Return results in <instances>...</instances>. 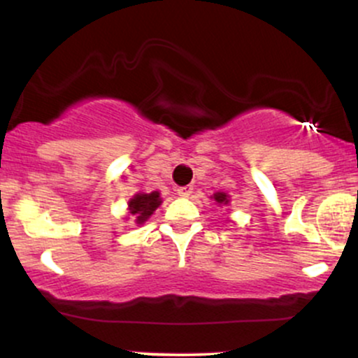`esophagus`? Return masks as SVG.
I'll return each instance as SVG.
<instances>
[{
  "label": "esophagus",
  "instance_id": "34e87169",
  "mask_svg": "<svg viewBox=\"0 0 358 358\" xmlns=\"http://www.w3.org/2000/svg\"><path fill=\"white\" fill-rule=\"evenodd\" d=\"M192 192H193L192 185H185V187H178V188H176V193H178L180 196H188V195H192Z\"/></svg>",
  "mask_w": 358,
  "mask_h": 358
}]
</instances>
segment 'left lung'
Instances as JSON below:
<instances>
[{
	"label": "left lung",
	"mask_w": 358,
	"mask_h": 358,
	"mask_svg": "<svg viewBox=\"0 0 358 358\" xmlns=\"http://www.w3.org/2000/svg\"><path fill=\"white\" fill-rule=\"evenodd\" d=\"M213 199H215L219 203H229V199L225 193H220V192L215 193V195H213Z\"/></svg>",
	"instance_id": "1"
}]
</instances>
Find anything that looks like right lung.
Segmentation results:
<instances>
[{"label": "right lung", "instance_id": "1", "mask_svg": "<svg viewBox=\"0 0 358 358\" xmlns=\"http://www.w3.org/2000/svg\"><path fill=\"white\" fill-rule=\"evenodd\" d=\"M159 203H162V200H159L158 192L138 193L134 199H131L129 210L134 217H136L138 224H143V222L159 207Z\"/></svg>", "mask_w": 358, "mask_h": 358}]
</instances>
